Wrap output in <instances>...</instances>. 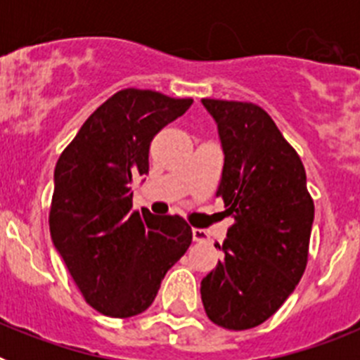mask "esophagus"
I'll return each mask as SVG.
<instances>
[{
	"mask_svg": "<svg viewBox=\"0 0 360 360\" xmlns=\"http://www.w3.org/2000/svg\"><path fill=\"white\" fill-rule=\"evenodd\" d=\"M193 240L195 241H205L207 240V232L202 229H193Z\"/></svg>",
	"mask_w": 360,
	"mask_h": 360,
	"instance_id": "34e87169",
	"label": "esophagus"
}]
</instances>
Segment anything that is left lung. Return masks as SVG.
<instances>
[{
  "label": "left lung",
  "mask_w": 360,
  "mask_h": 360,
  "mask_svg": "<svg viewBox=\"0 0 360 360\" xmlns=\"http://www.w3.org/2000/svg\"><path fill=\"white\" fill-rule=\"evenodd\" d=\"M218 124L225 164L216 196L227 229L218 262L202 279L205 314L227 330H249L274 316L308 263L314 200L297 151L254 103L202 98Z\"/></svg>",
  "instance_id": "8db88e82"
}]
</instances>
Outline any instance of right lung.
Masks as SVG:
<instances>
[{
  "label": "right lung",
  "instance_id": "add662e5",
  "mask_svg": "<svg viewBox=\"0 0 360 360\" xmlns=\"http://www.w3.org/2000/svg\"><path fill=\"white\" fill-rule=\"evenodd\" d=\"M193 98L126 88L82 124L53 173V245L91 308L126 319L157 297L165 272L189 249L182 216L133 209L131 180L149 171V146Z\"/></svg>",
  "mask_w": 360,
  "mask_h": 360
}]
</instances>
